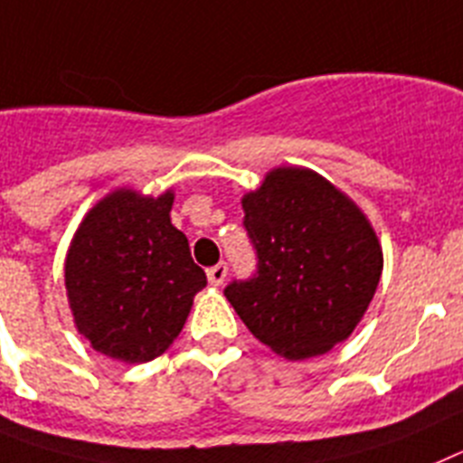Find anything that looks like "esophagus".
Returning a JSON list of instances; mask_svg holds the SVG:
<instances>
[{
  "label": "esophagus",
  "instance_id": "esophagus-1",
  "mask_svg": "<svg viewBox=\"0 0 463 463\" xmlns=\"http://www.w3.org/2000/svg\"><path fill=\"white\" fill-rule=\"evenodd\" d=\"M226 275H228V265L226 263H216V265H212V268H209V270H207L209 284H214V287L223 284Z\"/></svg>",
  "mask_w": 463,
  "mask_h": 463
}]
</instances>
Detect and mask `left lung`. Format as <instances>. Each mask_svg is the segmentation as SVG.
<instances>
[{
    "mask_svg": "<svg viewBox=\"0 0 463 463\" xmlns=\"http://www.w3.org/2000/svg\"><path fill=\"white\" fill-rule=\"evenodd\" d=\"M242 209L256 272L223 293L249 331L291 361L347 340L382 275V249L359 207L317 172L279 167Z\"/></svg>",
    "mask_w": 463,
    "mask_h": 463,
    "instance_id": "1",
    "label": "left lung"
}]
</instances>
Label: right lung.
<instances>
[{
  "label": "right lung",
  "instance_id": "1",
  "mask_svg": "<svg viewBox=\"0 0 463 463\" xmlns=\"http://www.w3.org/2000/svg\"><path fill=\"white\" fill-rule=\"evenodd\" d=\"M175 195L116 191L88 212L64 263L76 328L92 349L146 364L182 333L207 275L170 221Z\"/></svg>",
  "mask_w": 463,
  "mask_h": 463
}]
</instances>
